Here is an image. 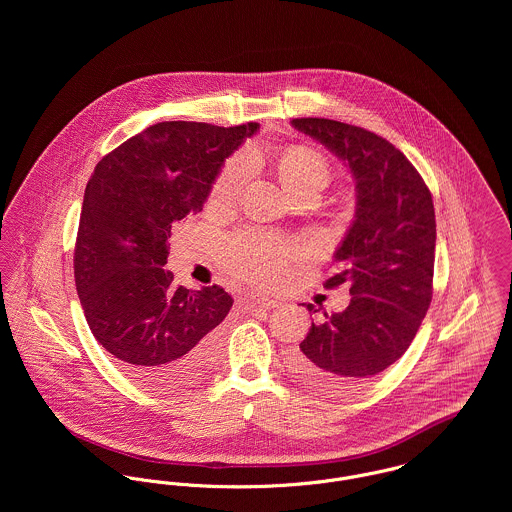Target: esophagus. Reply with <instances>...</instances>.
<instances>
[{
	"label": "esophagus",
	"mask_w": 512,
	"mask_h": 512,
	"mask_svg": "<svg viewBox=\"0 0 512 512\" xmlns=\"http://www.w3.org/2000/svg\"><path fill=\"white\" fill-rule=\"evenodd\" d=\"M250 301H252V305L262 307V309H274V307H278V305H280V301H278V299H274V297H270V295H264V293H256V295H252V297H250Z\"/></svg>",
	"instance_id": "34e87169"
}]
</instances>
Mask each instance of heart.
<instances>
[{"label": "heart", "instance_id": "1", "mask_svg": "<svg viewBox=\"0 0 512 512\" xmlns=\"http://www.w3.org/2000/svg\"><path fill=\"white\" fill-rule=\"evenodd\" d=\"M250 175V161L236 157L224 165L213 191L211 203L217 207H230L238 201ZM278 177L293 197L301 191H321L331 181V167L327 159L305 146L288 147L278 159ZM288 246L284 240L264 232H238L222 246V266L248 282L274 284L278 282L288 264Z\"/></svg>", "mask_w": 512, "mask_h": 512}]
</instances>
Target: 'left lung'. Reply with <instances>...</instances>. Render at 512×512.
<instances>
[{"label": "left lung", "instance_id": "obj_1", "mask_svg": "<svg viewBox=\"0 0 512 512\" xmlns=\"http://www.w3.org/2000/svg\"><path fill=\"white\" fill-rule=\"evenodd\" d=\"M292 126L333 151L355 177L357 209L323 286L349 284L345 311L311 323L290 365L311 384L347 392L394 365L432 301L436 213L432 193L406 155L365 128L327 118ZM313 311V305H305Z\"/></svg>", "mask_w": 512, "mask_h": 512}]
</instances>
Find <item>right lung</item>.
<instances>
[{"mask_svg":"<svg viewBox=\"0 0 512 512\" xmlns=\"http://www.w3.org/2000/svg\"><path fill=\"white\" fill-rule=\"evenodd\" d=\"M260 124L159 122L110 151L88 179L74 282L88 327L144 386L195 380L213 363L232 297L220 286L175 288L163 270L171 226L199 213L224 159Z\"/></svg>","mask_w":512,"mask_h":512,"instance_id":"1","label":"right lung"}]
</instances>
